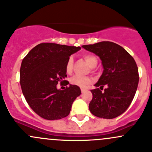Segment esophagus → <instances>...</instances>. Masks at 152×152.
Segmentation results:
<instances>
[{
    "label": "esophagus",
    "mask_w": 152,
    "mask_h": 152,
    "mask_svg": "<svg viewBox=\"0 0 152 152\" xmlns=\"http://www.w3.org/2000/svg\"><path fill=\"white\" fill-rule=\"evenodd\" d=\"M86 90H86V89H84V88H82V89H81V91H82V93H85V92L86 91Z\"/></svg>",
    "instance_id": "esophagus-1"
}]
</instances>
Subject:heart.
Instances as JSON below:
<instances>
[{
	"label": "heart",
	"mask_w": 152,
	"mask_h": 152,
	"mask_svg": "<svg viewBox=\"0 0 152 152\" xmlns=\"http://www.w3.org/2000/svg\"><path fill=\"white\" fill-rule=\"evenodd\" d=\"M83 59H85L89 66L92 68L96 67L98 65V59L96 56L91 53H85L83 56ZM73 67V59L72 57H69L67 61L66 66H65V70L67 73H71ZM91 78L89 76H73L70 79V83L73 85L78 86L79 87L84 88L86 86L91 82Z\"/></svg>",
	"instance_id": "heart-1"
}]
</instances>
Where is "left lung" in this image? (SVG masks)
Masks as SVG:
<instances>
[{
	"label": "left lung",
	"mask_w": 152,
	"mask_h": 152,
	"mask_svg": "<svg viewBox=\"0 0 152 152\" xmlns=\"http://www.w3.org/2000/svg\"><path fill=\"white\" fill-rule=\"evenodd\" d=\"M82 48L99 56L104 71L91 90L93 99L89 104L93 115L112 119L123 114L131 104L139 82L138 68L134 58L121 45L109 41ZM107 86L105 92L101 90Z\"/></svg>",
	"instance_id": "left-lung-1"
}]
</instances>
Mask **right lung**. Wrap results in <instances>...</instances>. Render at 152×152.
Returning a JSON list of instances; mask_svg holds the SVG:
<instances>
[{"label": "right lung", "mask_w": 152, "mask_h": 152, "mask_svg": "<svg viewBox=\"0 0 152 152\" xmlns=\"http://www.w3.org/2000/svg\"><path fill=\"white\" fill-rule=\"evenodd\" d=\"M80 47L56 43H40L24 57L20 70V83L29 107L46 120L67 117L72 104L80 96L78 86L58 90L56 85H68L65 66L70 56Z\"/></svg>", "instance_id": "obj_1"}]
</instances>
